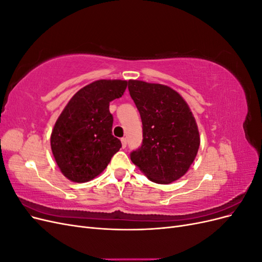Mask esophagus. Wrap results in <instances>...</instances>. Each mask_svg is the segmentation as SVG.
Wrapping results in <instances>:
<instances>
[{
  "mask_svg": "<svg viewBox=\"0 0 262 262\" xmlns=\"http://www.w3.org/2000/svg\"><path fill=\"white\" fill-rule=\"evenodd\" d=\"M121 143H122V147L125 148V146H126V138H122L121 139Z\"/></svg>",
  "mask_w": 262,
  "mask_h": 262,
  "instance_id": "esophagus-1",
  "label": "esophagus"
}]
</instances>
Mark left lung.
I'll return each instance as SVG.
<instances>
[{
	"label": "left lung",
	"mask_w": 262,
	"mask_h": 262,
	"mask_svg": "<svg viewBox=\"0 0 262 262\" xmlns=\"http://www.w3.org/2000/svg\"><path fill=\"white\" fill-rule=\"evenodd\" d=\"M128 89L143 125L142 145L130 154L132 163L156 184L178 180L190 168L200 146L191 110L166 85L130 80Z\"/></svg>",
	"instance_id": "obj_1"
}]
</instances>
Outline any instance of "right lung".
<instances>
[{
    "mask_svg": "<svg viewBox=\"0 0 262 262\" xmlns=\"http://www.w3.org/2000/svg\"><path fill=\"white\" fill-rule=\"evenodd\" d=\"M128 82L95 81L78 91L59 116L50 143L61 172L74 182H87L107 167L121 147L113 136L109 102L120 98Z\"/></svg>",
    "mask_w": 262,
    "mask_h": 262,
    "instance_id": "right-lung-1",
    "label": "right lung"
}]
</instances>
